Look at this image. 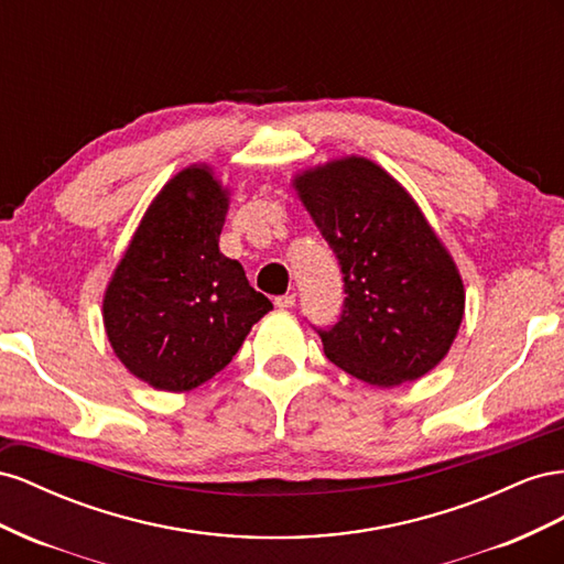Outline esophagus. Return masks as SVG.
<instances>
[{"label": "esophagus", "instance_id": "1", "mask_svg": "<svg viewBox=\"0 0 564 564\" xmlns=\"http://www.w3.org/2000/svg\"><path fill=\"white\" fill-rule=\"evenodd\" d=\"M273 304H276L279 310H291V307H295V293H285V295H279L276 300H273Z\"/></svg>", "mask_w": 564, "mask_h": 564}]
</instances>
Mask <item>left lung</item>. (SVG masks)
Segmentation results:
<instances>
[{
    "mask_svg": "<svg viewBox=\"0 0 564 564\" xmlns=\"http://www.w3.org/2000/svg\"><path fill=\"white\" fill-rule=\"evenodd\" d=\"M295 184L345 283L335 324L314 326L326 357L378 388L425 376L454 343L465 295L423 213L364 158L335 160Z\"/></svg>",
    "mask_w": 564,
    "mask_h": 564,
    "instance_id": "1",
    "label": "left lung"
}]
</instances>
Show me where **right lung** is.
<instances>
[{
    "mask_svg": "<svg viewBox=\"0 0 564 564\" xmlns=\"http://www.w3.org/2000/svg\"><path fill=\"white\" fill-rule=\"evenodd\" d=\"M227 196L205 167L174 176L149 207L106 300L108 340L155 390L198 388L227 366L271 302L219 252Z\"/></svg>",
    "mask_w": 564,
    "mask_h": 564,
    "instance_id": "1",
    "label": "right lung"
}]
</instances>
